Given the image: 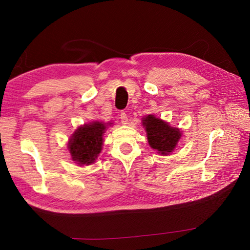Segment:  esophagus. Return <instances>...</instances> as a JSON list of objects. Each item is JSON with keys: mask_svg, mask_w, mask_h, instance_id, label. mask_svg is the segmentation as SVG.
<instances>
[{"mask_svg": "<svg viewBox=\"0 0 250 250\" xmlns=\"http://www.w3.org/2000/svg\"><path fill=\"white\" fill-rule=\"evenodd\" d=\"M120 120L122 125H128V116H126L125 112L120 113Z\"/></svg>", "mask_w": 250, "mask_h": 250, "instance_id": "esophagus-1", "label": "esophagus"}]
</instances>
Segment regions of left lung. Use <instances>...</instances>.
I'll list each match as a JSON object with an SVG mask.
<instances>
[{"label":"left lung","instance_id":"1","mask_svg":"<svg viewBox=\"0 0 250 250\" xmlns=\"http://www.w3.org/2000/svg\"><path fill=\"white\" fill-rule=\"evenodd\" d=\"M142 125L146 132L149 146L161 155L171 154L182 137V131L154 115L142 118Z\"/></svg>","mask_w":250,"mask_h":250}]
</instances>
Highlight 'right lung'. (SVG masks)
<instances>
[{"mask_svg":"<svg viewBox=\"0 0 250 250\" xmlns=\"http://www.w3.org/2000/svg\"><path fill=\"white\" fill-rule=\"evenodd\" d=\"M112 122L95 120L79 125L70 135L67 143L71 160L78 166H90L95 163L103 150L104 134Z\"/></svg>","mask_w":250,"mask_h":250,"instance_id":"1","label":"right lung"}]
</instances>
